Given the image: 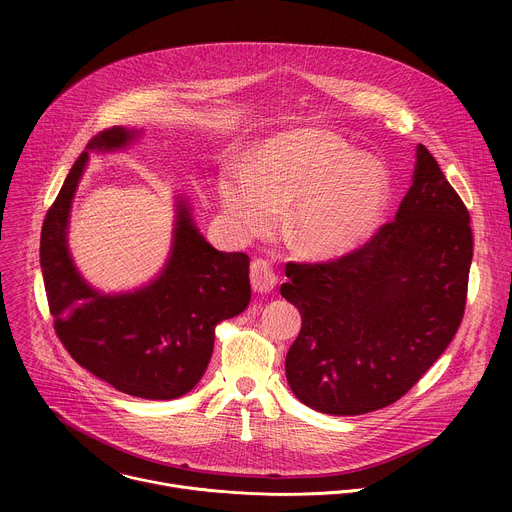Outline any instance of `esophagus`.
<instances>
[{
  "label": "esophagus",
  "mask_w": 512,
  "mask_h": 512,
  "mask_svg": "<svg viewBox=\"0 0 512 512\" xmlns=\"http://www.w3.org/2000/svg\"><path fill=\"white\" fill-rule=\"evenodd\" d=\"M277 283V277L265 259H253L251 261V285L257 294H267Z\"/></svg>",
  "instance_id": "esophagus-1"
}]
</instances>
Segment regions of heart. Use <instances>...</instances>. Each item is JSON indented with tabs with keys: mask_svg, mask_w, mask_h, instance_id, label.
Segmentation results:
<instances>
[{
	"mask_svg": "<svg viewBox=\"0 0 512 512\" xmlns=\"http://www.w3.org/2000/svg\"><path fill=\"white\" fill-rule=\"evenodd\" d=\"M223 206L241 235L273 227L285 208L289 245L310 257L352 251L377 227L389 198L385 168L328 129H296L267 139L245 166H227L218 182Z\"/></svg>",
	"mask_w": 512,
	"mask_h": 512,
	"instance_id": "1",
	"label": "heart"
}]
</instances>
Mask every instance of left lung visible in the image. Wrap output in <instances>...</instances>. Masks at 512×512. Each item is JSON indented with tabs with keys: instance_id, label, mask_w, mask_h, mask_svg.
Here are the masks:
<instances>
[{
	"instance_id": "left-lung-1",
	"label": "left lung",
	"mask_w": 512,
	"mask_h": 512,
	"mask_svg": "<svg viewBox=\"0 0 512 512\" xmlns=\"http://www.w3.org/2000/svg\"><path fill=\"white\" fill-rule=\"evenodd\" d=\"M472 249L470 212L419 143L393 221L342 257L285 265L281 296L302 314L285 356L294 395L330 415L399 401L460 328Z\"/></svg>"
}]
</instances>
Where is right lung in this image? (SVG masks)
I'll use <instances>...</instances> for the list:
<instances>
[{
  "label": "right lung",
  "mask_w": 512,
  "mask_h": 512,
  "mask_svg": "<svg viewBox=\"0 0 512 512\" xmlns=\"http://www.w3.org/2000/svg\"><path fill=\"white\" fill-rule=\"evenodd\" d=\"M133 135L107 127L91 137L46 212L40 265L56 336L83 369L133 397L176 399L204 375L216 324L249 306V257L216 251L180 202L172 257L152 285L103 296L81 279L66 249V223L87 152L123 148Z\"/></svg>",
  "instance_id": "obj_1"
}]
</instances>
